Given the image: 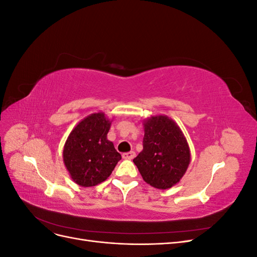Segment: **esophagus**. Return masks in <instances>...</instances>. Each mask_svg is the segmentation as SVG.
<instances>
[{
    "instance_id": "esophagus-1",
    "label": "esophagus",
    "mask_w": 257,
    "mask_h": 257,
    "mask_svg": "<svg viewBox=\"0 0 257 257\" xmlns=\"http://www.w3.org/2000/svg\"><path fill=\"white\" fill-rule=\"evenodd\" d=\"M122 158L124 160H133L135 158V152L134 151H130L126 153H123L122 154Z\"/></svg>"
}]
</instances>
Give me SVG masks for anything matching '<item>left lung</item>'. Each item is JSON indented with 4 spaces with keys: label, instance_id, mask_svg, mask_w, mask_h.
Segmentation results:
<instances>
[{
    "label": "left lung",
    "instance_id": "8db88e82",
    "mask_svg": "<svg viewBox=\"0 0 257 257\" xmlns=\"http://www.w3.org/2000/svg\"><path fill=\"white\" fill-rule=\"evenodd\" d=\"M144 130V149L133 160L134 164L148 184L160 190L170 189L189 167V144L178 124L164 114L145 120Z\"/></svg>",
    "mask_w": 257,
    "mask_h": 257
}]
</instances>
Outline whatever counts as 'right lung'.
I'll return each instance as SVG.
<instances>
[{
    "label": "right lung",
    "mask_w": 257,
    "mask_h": 257,
    "mask_svg": "<svg viewBox=\"0 0 257 257\" xmlns=\"http://www.w3.org/2000/svg\"><path fill=\"white\" fill-rule=\"evenodd\" d=\"M104 112L85 116L69 133L63 149V162L73 181L83 188L105 181L121 160L107 139L111 125Z\"/></svg>",
    "instance_id": "obj_1"
}]
</instances>
